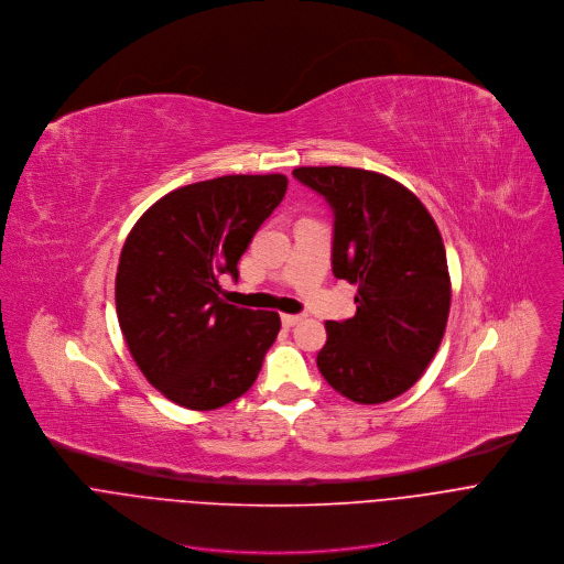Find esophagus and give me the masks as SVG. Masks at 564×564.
Wrapping results in <instances>:
<instances>
[{
  "label": "esophagus",
  "instance_id": "1",
  "mask_svg": "<svg viewBox=\"0 0 564 564\" xmlns=\"http://www.w3.org/2000/svg\"><path fill=\"white\" fill-rule=\"evenodd\" d=\"M300 319H302V315H291V313H284V315H282V324H284V326H295Z\"/></svg>",
  "mask_w": 564,
  "mask_h": 564
}]
</instances>
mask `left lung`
<instances>
[{"label": "left lung", "mask_w": 564, "mask_h": 564, "mask_svg": "<svg viewBox=\"0 0 564 564\" xmlns=\"http://www.w3.org/2000/svg\"><path fill=\"white\" fill-rule=\"evenodd\" d=\"M293 177L330 206L333 275L358 286L356 315L326 322L317 369L354 402H389L420 380L446 328L452 282L440 231L387 175L302 166Z\"/></svg>", "instance_id": "obj_1"}]
</instances>
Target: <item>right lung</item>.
<instances>
[{"mask_svg":"<svg viewBox=\"0 0 564 564\" xmlns=\"http://www.w3.org/2000/svg\"><path fill=\"white\" fill-rule=\"evenodd\" d=\"M275 175H224L171 191L129 234L118 278L120 328L144 378L169 400L210 411L256 382L280 315L219 297L286 193Z\"/></svg>","mask_w":564,"mask_h":564,"instance_id":"add662e5","label":"right lung"}]
</instances>
